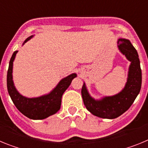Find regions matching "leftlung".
<instances>
[{"instance_id":"8db88e82","label":"left lung","mask_w":148,"mask_h":148,"mask_svg":"<svg viewBox=\"0 0 148 148\" xmlns=\"http://www.w3.org/2000/svg\"><path fill=\"white\" fill-rule=\"evenodd\" d=\"M121 53L130 61L127 78L121 92L111 96L95 99L89 93L84 82L82 95L87 110L100 118L113 119L126 112L135 101L142 87V70L136 49L128 39L119 38L117 41Z\"/></svg>"}]
</instances>
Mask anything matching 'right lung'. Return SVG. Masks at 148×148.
<instances>
[{
	"mask_svg": "<svg viewBox=\"0 0 148 148\" xmlns=\"http://www.w3.org/2000/svg\"><path fill=\"white\" fill-rule=\"evenodd\" d=\"M31 35L27 38L23 44L33 37ZM18 51L13 53L10 59L7 72V90L12 101L22 114L34 120L44 119L58 112L61 108V98L65 90L70 85L72 81L77 76L76 73H72L62 78L56 87L50 92L39 97L27 98L22 95L15 88L12 78L13 61L15 60Z\"/></svg>",
	"mask_w": 148,
	"mask_h": 148,
	"instance_id": "right-lung-1",
	"label": "right lung"
}]
</instances>
